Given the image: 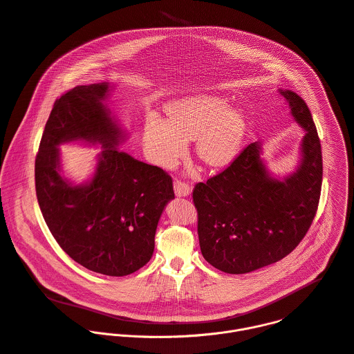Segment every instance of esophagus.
<instances>
[{
  "instance_id": "1",
  "label": "esophagus",
  "mask_w": 354,
  "mask_h": 354,
  "mask_svg": "<svg viewBox=\"0 0 354 354\" xmlns=\"http://www.w3.org/2000/svg\"><path fill=\"white\" fill-rule=\"evenodd\" d=\"M174 190H175V194L179 196V197H186V196H189L190 192H192L190 186H189L187 183L182 182V180H175V183H174Z\"/></svg>"
}]
</instances>
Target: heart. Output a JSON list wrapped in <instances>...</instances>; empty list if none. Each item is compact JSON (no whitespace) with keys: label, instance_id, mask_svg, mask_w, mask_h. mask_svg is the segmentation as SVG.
I'll return each instance as SVG.
<instances>
[{"label":"heart","instance_id":"heart-1","mask_svg":"<svg viewBox=\"0 0 354 354\" xmlns=\"http://www.w3.org/2000/svg\"><path fill=\"white\" fill-rule=\"evenodd\" d=\"M167 122L149 116L143 146L151 162L168 168L186 151V140L197 139L196 156L207 167L223 168L238 157L248 118L242 109H229L227 100L194 94L165 105Z\"/></svg>","mask_w":354,"mask_h":354}]
</instances>
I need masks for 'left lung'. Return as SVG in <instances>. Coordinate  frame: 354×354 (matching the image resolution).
<instances>
[{
  "mask_svg": "<svg viewBox=\"0 0 354 354\" xmlns=\"http://www.w3.org/2000/svg\"><path fill=\"white\" fill-rule=\"evenodd\" d=\"M279 93L306 132L296 172L275 179L261 160V143L254 142L193 189L201 254L226 274L252 272L286 257L306 236L318 208L322 154L314 121L300 95Z\"/></svg>",
  "mask_w": 354,
  "mask_h": 354,
  "instance_id": "obj_1",
  "label": "left lung"
}]
</instances>
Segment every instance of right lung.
<instances>
[{"mask_svg": "<svg viewBox=\"0 0 354 354\" xmlns=\"http://www.w3.org/2000/svg\"><path fill=\"white\" fill-rule=\"evenodd\" d=\"M109 83L76 86L55 102L35 164L36 194L44 221L61 249L84 268L125 277L154 252L160 216L175 197L172 178L118 150L127 133L104 101ZM100 144L93 178L73 185L60 175L64 142Z\"/></svg>", "mask_w": 354, "mask_h": 354, "instance_id": "add662e5", "label": "right lung"}]
</instances>
